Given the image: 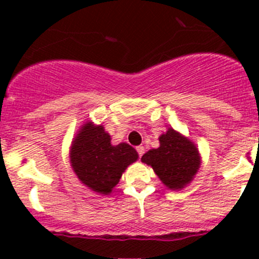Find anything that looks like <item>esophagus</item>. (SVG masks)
Wrapping results in <instances>:
<instances>
[{
    "instance_id": "1",
    "label": "esophagus",
    "mask_w": 259,
    "mask_h": 259,
    "mask_svg": "<svg viewBox=\"0 0 259 259\" xmlns=\"http://www.w3.org/2000/svg\"><path fill=\"white\" fill-rule=\"evenodd\" d=\"M137 151H138V154H139V156H142L143 154H144V151H145L144 146H142V145L137 146Z\"/></svg>"
}]
</instances>
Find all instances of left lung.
I'll return each mask as SVG.
<instances>
[{
    "mask_svg": "<svg viewBox=\"0 0 259 259\" xmlns=\"http://www.w3.org/2000/svg\"><path fill=\"white\" fill-rule=\"evenodd\" d=\"M159 142L160 146L145 153L142 161L151 165L169 189H182L199 169L200 158L197 146L171 127L159 138Z\"/></svg>",
    "mask_w": 259,
    "mask_h": 259,
    "instance_id": "1",
    "label": "left lung"
}]
</instances>
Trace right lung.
<instances>
[{"instance_id": "add662e5", "label": "right lung", "mask_w": 259, "mask_h": 259, "mask_svg": "<svg viewBox=\"0 0 259 259\" xmlns=\"http://www.w3.org/2000/svg\"><path fill=\"white\" fill-rule=\"evenodd\" d=\"M138 159V153L126 143L110 144V135L103 125L88 122L71 146V165L77 178L90 189L109 194L119 183L122 171Z\"/></svg>"}]
</instances>
